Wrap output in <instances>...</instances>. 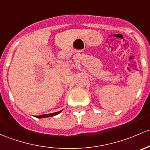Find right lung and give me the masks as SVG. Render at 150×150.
Wrapping results in <instances>:
<instances>
[{
	"label": "right lung",
	"instance_id": "add662e5",
	"mask_svg": "<svg viewBox=\"0 0 150 150\" xmlns=\"http://www.w3.org/2000/svg\"><path fill=\"white\" fill-rule=\"evenodd\" d=\"M62 110L58 111V112H52V113H50V114H45V115H38V116H36L37 118H47V117H51V116H54V115H56L58 114H59L60 112H61Z\"/></svg>",
	"mask_w": 150,
	"mask_h": 150
}]
</instances>
